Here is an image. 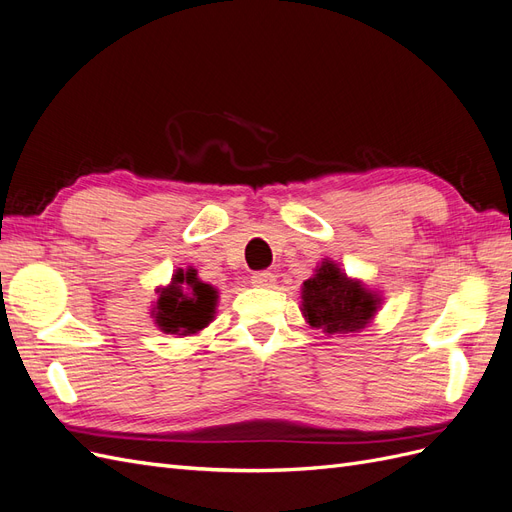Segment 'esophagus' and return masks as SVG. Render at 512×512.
<instances>
[{
	"label": "esophagus",
	"instance_id": "34e87169",
	"mask_svg": "<svg viewBox=\"0 0 512 512\" xmlns=\"http://www.w3.org/2000/svg\"><path fill=\"white\" fill-rule=\"evenodd\" d=\"M252 284L258 288H271L275 284V275L271 271H256L252 275Z\"/></svg>",
	"mask_w": 512,
	"mask_h": 512
}]
</instances>
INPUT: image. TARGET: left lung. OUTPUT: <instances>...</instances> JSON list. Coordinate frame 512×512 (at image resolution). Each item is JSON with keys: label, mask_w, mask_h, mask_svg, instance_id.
I'll use <instances>...</instances> for the list:
<instances>
[{"label": "left lung", "mask_w": 512, "mask_h": 512, "mask_svg": "<svg viewBox=\"0 0 512 512\" xmlns=\"http://www.w3.org/2000/svg\"><path fill=\"white\" fill-rule=\"evenodd\" d=\"M301 312L309 327L324 333H354L374 320L380 297L359 280L339 269L333 260H324L314 277L303 282Z\"/></svg>", "instance_id": "left-lung-1"}]
</instances>
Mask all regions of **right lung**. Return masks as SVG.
<instances>
[{
  "label": "right lung",
  "mask_w": 512,
  "mask_h": 512,
  "mask_svg": "<svg viewBox=\"0 0 512 512\" xmlns=\"http://www.w3.org/2000/svg\"><path fill=\"white\" fill-rule=\"evenodd\" d=\"M218 290L198 280L196 269H177L173 282L158 288L153 320L158 329L170 335H194L213 320Z\"/></svg>",
  "instance_id": "right-lung-1"
}]
</instances>
